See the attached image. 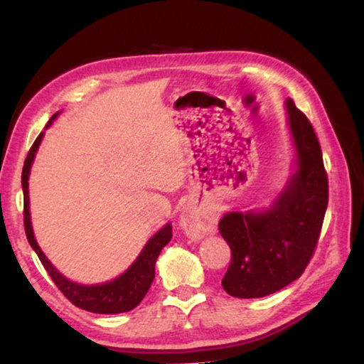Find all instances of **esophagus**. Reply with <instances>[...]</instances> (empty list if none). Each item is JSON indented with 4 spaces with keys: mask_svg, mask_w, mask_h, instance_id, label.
Here are the masks:
<instances>
[{
    "mask_svg": "<svg viewBox=\"0 0 364 364\" xmlns=\"http://www.w3.org/2000/svg\"><path fill=\"white\" fill-rule=\"evenodd\" d=\"M217 225V215L212 210H197L196 207H186L180 217V226L188 237L200 239L205 234H212Z\"/></svg>",
    "mask_w": 364,
    "mask_h": 364,
    "instance_id": "1",
    "label": "esophagus"
}]
</instances>
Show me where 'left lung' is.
<instances>
[{
  "label": "left lung",
  "instance_id": "obj_1",
  "mask_svg": "<svg viewBox=\"0 0 364 364\" xmlns=\"http://www.w3.org/2000/svg\"><path fill=\"white\" fill-rule=\"evenodd\" d=\"M295 146V173L269 208L230 212L218 230L231 249L221 286L239 299L274 294L300 278L310 263L329 200L321 146L310 120L286 101Z\"/></svg>",
  "mask_w": 364,
  "mask_h": 364
}]
</instances>
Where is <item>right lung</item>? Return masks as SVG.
Here are the masks:
<instances>
[{
    "label": "right lung",
    "mask_w": 364,
    "mask_h": 364,
    "mask_svg": "<svg viewBox=\"0 0 364 364\" xmlns=\"http://www.w3.org/2000/svg\"><path fill=\"white\" fill-rule=\"evenodd\" d=\"M59 115L54 114L51 120L48 122L46 128L51 125L53 120ZM43 139V133L38 134V138L35 139L33 146L30 147L27 154L26 162H23L22 170V189H23V226H26V234L32 249L36 252L43 267L48 271V274L51 276L54 284L59 287V291L63 292L67 299H69L73 305L82 308V310L91 311V313H100V315H117V313H125L133 310L134 306L141 304V300L144 299V295L149 291V287L156 276V262L157 257L160 255L165 245L170 242L171 239V225H165L162 230L157 231V234L149 239V242L144 245L143 252L139 257L134 260V263L128 268L125 273L120 274L119 278H115L104 284H95V286H83L72 282L67 278H64L59 271L53 267L51 262L48 260L46 255L43 254L41 249L38 247V242L35 241L33 230H32V221H30V210H28V175L30 168H32V162L35 159V154L38 151V146Z\"/></svg>",
    "instance_id": "right-lung-1"
}]
</instances>
